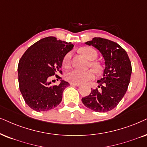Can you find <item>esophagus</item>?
I'll return each mask as SVG.
<instances>
[{
  "label": "esophagus",
  "mask_w": 147,
  "mask_h": 147,
  "mask_svg": "<svg viewBox=\"0 0 147 147\" xmlns=\"http://www.w3.org/2000/svg\"><path fill=\"white\" fill-rule=\"evenodd\" d=\"M70 85H72V86H80V85L81 84H79V83H70Z\"/></svg>",
  "instance_id": "34e87169"
}]
</instances>
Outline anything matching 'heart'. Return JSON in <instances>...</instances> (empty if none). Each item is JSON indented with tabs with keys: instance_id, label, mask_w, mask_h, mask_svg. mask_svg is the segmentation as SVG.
<instances>
[{
	"instance_id": "b5f03b06",
	"label": "heart",
	"mask_w": 147,
	"mask_h": 147,
	"mask_svg": "<svg viewBox=\"0 0 147 147\" xmlns=\"http://www.w3.org/2000/svg\"><path fill=\"white\" fill-rule=\"evenodd\" d=\"M80 51L83 55H85L88 60H94L97 57V52L94 49L90 47H84L80 49ZM70 60H71V53H66L63 59L62 64L65 68L70 66ZM90 66L96 72H100L101 66L98 62H91ZM95 77V73L92 70H88L86 71H81L78 69H72L67 72L65 75V78L70 83H84L88 81L93 79Z\"/></svg>"
}]
</instances>
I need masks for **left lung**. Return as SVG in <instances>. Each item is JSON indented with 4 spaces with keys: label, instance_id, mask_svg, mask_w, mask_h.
I'll return each instance as SVG.
<instances>
[{
    "label": "left lung",
    "instance_id": "8db88e82",
    "mask_svg": "<svg viewBox=\"0 0 147 147\" xmlns=\"http://www.w3.org/2000/svg\"><path fill=\"white\" fill-rule=\"evenodd\" d=\"M85 43L96 48L102 53L105 68L102 78L97 81L101 90L92 89L90 95L82 98V102L96 112L111 111L117 107L127 90L132 71L131 62L127 52L117 42L95 37Z\"/></svg>",
    "mask_w": 147,
    "mask_h": 147
}]
</instances>
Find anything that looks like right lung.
<instances>
[{
  "label": "right lung",
  "instance_id": "add662e5",
  "mask_svg": "<svg viewBox=\"0 0 147 147\" xmlns=\"http://www.w3.org/2000/svg\"><path fill=\"white\" fill-rule=\"evenodd\" d=\"M73 47L71 42L49 36L35 42L22 55L18 68L20 90L34 111H49L61 102L63 92L70 84L61 79L58 85H51L49 79L57 72L62 73L64 57Z\"/></svg>",
  "mask_w": 147,
  "mask_h": 147
}]
</instances>
